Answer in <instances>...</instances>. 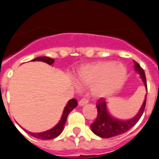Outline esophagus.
Returning <instances> with one entry per match:
<instances>
[{
  "instance_id": "1",
  "label": "esophagus",
  "mask_w": 159,
  "mask_h": 159,
  "mask_svg": "<svg viewBox=\"0 0 159 159\" xmlns=\"http://www.w3.org/2000/svg\"><path fill=\"white\" fill-rule=\"evenodd\" d=\"M88 100H87V99H82V100H80L79 102H78V104H79V106H81V107H82V106H84V105H85V104H87V103H88Z\"/></svg>"
}]
</instances>
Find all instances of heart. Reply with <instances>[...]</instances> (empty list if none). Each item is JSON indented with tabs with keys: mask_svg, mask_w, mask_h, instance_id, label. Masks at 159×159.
I'll return each mask as SVG.
<instances>
[{
	"mask_svg": "<svg viewBox=\"0 0 159 159\" xmlns=\"http://www.w3.org/2000/svg\"><path fill=\"white\" fill-rule=\"evenodd\" d=\"M127 70L122 63L100 61L85 65L77 73V79L83 85H91L96 97H104L115 93L124 83Z\"/></svg>",
	"mask_w": 159,
	"mask_h": 159,
	"instance_id": "obj_1",
	"label": "heart"
}]
</instances>
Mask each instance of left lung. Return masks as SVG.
<instances>
[{
	"label": "left lung",
	"mask_w": 159,
	"mask_h": 159,
	"mask_svg": "<svg viewBox=\"0 0 159 159\" xmlns=\"http://www.w3.org/2000/svg\"><path fill=\"white\" fill-rule=\"evenodd\" d=\"M134 68L135 70L140 75V78L143 81L145 88L148 91L147 80L144 70L140 66L139 63L135 61ZM147 94L145 95V99L143 100V103L140 109L138 111V113L136 114V116L129 120L118 119V118L112 116L108 111L107 103L105 101L104 99H103V98L100 99L98 100L97 103H96V107H97L98 111L97 118L95 120L94 122L90 125L92 131L101 138H111L118 136V135L123 134L128 130H129L132 127L134 126L138 122V121L140 120L142 115H143L145 109V106H146Z\"/></svg>",
	"instance_id": "1"
}]
</instances>
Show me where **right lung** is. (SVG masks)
Here are the masks:
<instances>
[{
    "label": "right lung",
    "mask_w": 159,
    "mask_h": 159,
    "mask_svg": "<svg viewBox=\"0 0 159 159\" xmlns=\"http://www.w3.org/2000/svg\"><path fill=\"white\" fill-rule=\"evenodd\" d=\"M31 61H41L48 63V65H52L54 63L55 60L53 59H52V58L47 57V56H41V57H38L36 59H32ZM77 106H78V101H77V100H75V99H71V100H70L67 102L66 106H65L63 112L62 114V117L60 118V120H59V122L53 128L47 130V131L41 132V133H31V132L27 131L26 129L24 130L26 133H29L30 136H34L35 138H38V139H40V140H46L54 139V138L57 137L58 136L61 134V133L63 130V128H64V125L66 121V118H67L68 115Z\"/></svg>",
    "instance_id": "1"
}]
</instances>
